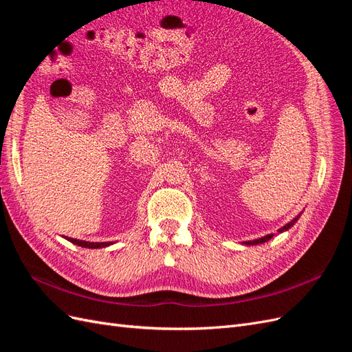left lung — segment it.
Listing matches in <instances>:
<instances>
[{"instance_id": "8db88e82", "label": "left lung", "mask_w": 352, "mask_h": 352, "mask_svg": "<svg viewBox=\"0 0 352 352\" xmlns=\"http://www.w3.org/2000/svg\"><path fill=\"white\" fill-rule=\"evenodd\" d=\"M298 220V217H295L292 221H289L287 223L286 226H283L282 229H279V232H285V230H287L289 229L291 226H294V223ZM273 238V235H267V236H264V238H260V239H255V241H248V242H245L247 245H257V243H263V242H267L269 239H272Z\"/></svg>"}]
</instances>
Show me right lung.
Segmentation results:
<instances>
[{
    "label": "right lung",
    "instance_id": "obj_1",
    "mask_svg": "<svg viewBox=\"0 0 352 352\" xmlns=\"http://www.w3.org/2000/svg\"><path fill=\"white\" fill-rule=\"evenodd\" d=\"M67 241H70L72 243H76L83 248H102V247H109L110 245V242H87V241H79L73 238H67Z\"/></svg>",
    "mask_w": 352,
    "mask_h": 352
}]
</instances>
